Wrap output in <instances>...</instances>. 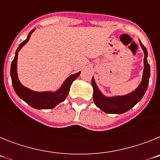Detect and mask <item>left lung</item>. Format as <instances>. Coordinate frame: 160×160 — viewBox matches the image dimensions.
<instances>
[{
  "label": "left lung",
  "instance_id": "obj_1",
  "mask_svg": "<svg viewBox=\"0 0 160 160\" xmlns=\"http://www.w3.org/2000/svg\"><path fill=\"white\" fill-rule=\"evenodd\" d=\"M141 46L144 52V70L142 80L138 88L131 94L125 96L118 97L107 98L102 94L100 90L98 88L94 79L92 78V86L94 89L93 98L95 105L99 107L102 111L108 114H122L126 111H129L134 106L140 101L142 96L146 92L149 83L150 78V66L147 60L148 51L146 47L140 42Z\"/></svg>",
  "mask_w": 160,
  "mask_h": 160
}]
</instances>
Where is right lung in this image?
I'll use <instances>...</instances> for the list:
<instances>
[{
	"label": "right lung",
	"instance_id": "right-lung-1",
	"mask_svg": "<svg viewBox=\"0 0 160 160\" xmlns=\"http://www.w3.org/2000/svg\"><path fill=\"white\" fill-rule=\"evenodd\" d=\"M32 31L33 30L29 32L27 38L20 44L19 47L17 49L15 57H14V59L12 60V64H11L10 73L11 78H12V84L17 94L27 104H29L30 107L36 109H52L55 107V106L58 105V103L62 102L66 99V96H67L68 93L70 91V88L72 82L78 77L79 74H80V72L75 73V74H73V75H70L66 79V82L63 83L62 87L54 93L35 92V91H32V90H30L23 87L20 83L18 78V73H17V62H18V51L24 45L27 43Z\"/></svg>",
	"mask_w": 160,
	"mask_h": 160
}]
</instances>
